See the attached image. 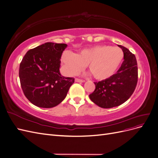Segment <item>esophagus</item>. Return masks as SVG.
<instances>
[{"instance_id": "esophagus-1", "label": "esophagus", "mask_w": 158, "mask_h": 158, "mask_svg": "<svg viewBox=\"0 0 158 158\" xmlns=\"http://www.w3.org/2000/svg\"><path fill=\"white\" fill-rule=\"evenodd\" d=\"M75 82L82 83V82H84V80H82V79H80V78H75Z\"/></svg>"}]
</instances>
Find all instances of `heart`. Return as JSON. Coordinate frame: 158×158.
I'll return each instance as SVG.
<instances>
[{
  "instance_id": "1",
  "label": "heart",
  "mask_w": 158,
  "mask_h": 158,
  "mask_svg": "<svg viewBox=\"0 0 158 158\" xmlns=\"http://www.w3.org/2000/svg\"><path fill=\"white\" fill-rule=\"evenodd\" d=\"M123 58L124 52L119 47L96 45L84 49L76 55L66 51L62 55L61 61L69 74L78 73L87 65L94 78L103 80L116 73Z\"/></svg>"
}]
</instances>
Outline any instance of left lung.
<instances>
[{"label":"left lung","mask_w":158,"mask_h":158,"mask_svg":"<svg viewBox=\"0 0 158 158\" xmlns=\"http://www.w3.org/2000/svg\"><path fill=\"white\" fill-rule=\"evenodd\" d=\"M124 52V60L117 73L111 77L94 82L95 89L90 99L100 107L112 108L128 100L138 82V66L135 55L126 47L118 45Z\"/></svg>","instance_id":"1"}]
</instances>
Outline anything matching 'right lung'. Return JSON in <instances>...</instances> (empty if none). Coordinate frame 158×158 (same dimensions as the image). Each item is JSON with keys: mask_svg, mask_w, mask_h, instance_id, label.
I'll return each instance as SVG.
<instances>
[{"mask_svg": "<svg viewBox=\"0 0 158 158\" xmlns=\"http://www.w3.org/2000/svg\"><path fill=\"white\" fill-rule=\"evenodd\" d=\"M67 45L45 43L28 51L20 64L19 77L23 92L29 101L43 108H51L63 101L74 78L59 71L60 58Z\"/></svg>", "mask_w": 158, "mask_h": 158, "instance_id": "add662e5", "label": "right lung"}]
</instances>
